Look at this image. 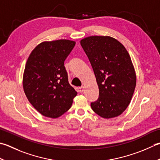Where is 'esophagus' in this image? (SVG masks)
<instances>
[{"label": "esophagus", "mask_w": 160, "mask_h": 160, "mask_svg": "<svg viewBox=\"0 0 160 160\" xmlns=\"http://www.w3.org/2000/svg\"><path fill=\"white\" fill-rule=\"evenodd\" d=\"M84 91V87H79V92H80V93H82Z\"/></svg>", "instance_id": "1"}]
</instances>
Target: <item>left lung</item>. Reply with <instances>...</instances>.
I'll return each mask as SVG.
<instances>
[{
  "instance_id": "obj_1",
  "label": "left lung",
  "mask_w": 160,
  "mask_h": 160,
  "mask_svg": "<svg viewBox=\"0 0 160 160\" xmlns=\"http://www.w3.org/2000/svg\"><path fill=\"white\" fill-rule=\"evenodd\" d=\"M93 68L99 97L91 103L100 117L121 115L129 105L136 87V73L126 48L109 36H91L80 41Z\"/></svg>"
}]
</instances>
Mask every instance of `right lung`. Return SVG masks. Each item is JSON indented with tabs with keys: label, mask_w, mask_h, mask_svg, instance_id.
I'll list each match as a JSON object with an SVG mask.
<instances>
[{
	"label": "right lung",
	"mask_w": 160,
	"mask_h": 160,
	"mask_svg": "<svg viewBox=\"0 0 160 160\" xmlns=\"http://www.w3.org/2000/svg\"><path fill=\"white\" fill-rule=\"evenodd\" d=\"M76 42H43L31 52L25 67L23 87L27 98L41 114L58 118L69 109L77 92L68 83L64 61Z\"/></svg>",
	"instance_id": "obj_1"
}]
</instances>
